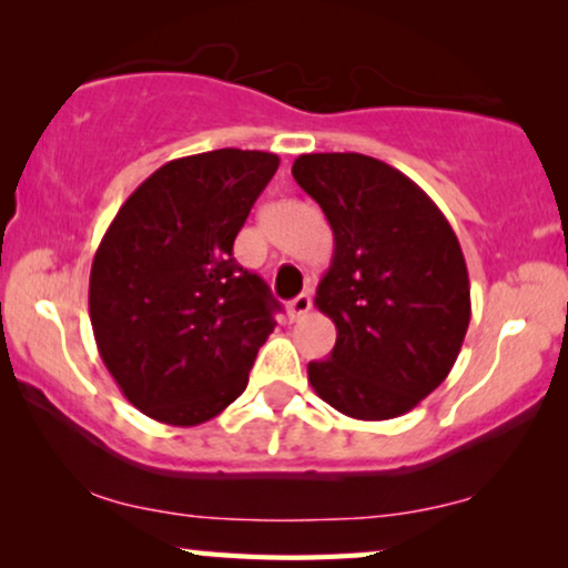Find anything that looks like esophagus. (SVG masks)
Listing matches in <instances>:
<instances>
[{
	"instance_id": "obj_1",
	"label": "esophagus",
	"mask_w": 568,
	"mask_h": 568,
	"mask_svg": "<svg viewBox=\"0 0 568 568\" xmlns=\"http://www.w3.org/2000/svg\"><path fill=\"white\" fill-rule=\"evenodd\" d=\"M310 307H313V297H310L307 292H302L300 297H294L290 305H286V313H290V321H300V317H305L310 313Z\"/></svg>"
}]
</instances>
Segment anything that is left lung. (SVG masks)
I'll return each mask as SVG.
<instances>
[{
    "mask_svg": "<svg viewBox=\"0 0 568 568\" xmlns=\"http://www.w3.org/2000/svg\"><path fill=\"white\" fill-rule=\"evenodd\" d=\"M294 181L333 230L315 307L336 323L328 359L310 362L321 398L359 422L408 414L445 383L470 323L460 243L400 170L359 152L300 154Z\"/></svg>",
    "mask_w": 568,
    "mask_h": 568,
    "instance_id": "left-lung-1",
    "label": "left lung"
}]
</instances>
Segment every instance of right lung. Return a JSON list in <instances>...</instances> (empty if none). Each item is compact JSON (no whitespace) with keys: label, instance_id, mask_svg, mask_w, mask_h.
Instances as JSON below:
<instances>
[{"label":"right lung","instance_id":"right-lung-1","mask_svg":"<svg viewBox=\"0 0 568 568\" xmlns=\"http://www.w3.org/2000/svg\"><path fill=\"white\" fill-rule=\"evenodd\" d=\"M276 168V154L232 146L170 160L100 240L90 271L100 359L154 422L204 424L247 387L278 302L232 245Z\"/></svg>","mask_w":568,"mask_h":568}]
</instances>
